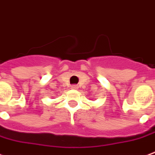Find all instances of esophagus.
Returning <instances> with one entry per match:
<instances>
[{
    "mask_svg": "<svg viewBox=\"0 0 155 155\" xmlns=\"http://www.w3.org/2000/svg\"><path fill=\"white\" fill-rule=\"evenodd\" d=\"M78 86L76 85V84H74V85L71 86V88H74V89H75V88H77Z\"/></svg>",
    "mask_w": 155,
    "mask_h": 155,
    "instance_id": "esophagus-1",
    "label": "esophagus"
}]
</instances>
